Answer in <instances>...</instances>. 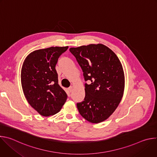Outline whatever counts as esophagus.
Masks as SVG:
<instances>
[{
    "instance_id": "34e87169",
    "label": "esophagus",
    "mask_w": 157,
    "mask_h": 157,
    "mask_svg": "<svg viewBox=\"0 0 157 157\" xmlns=\"http://www.w3.org/2000/svg\"><path fill=\"white\" fill-rule=\"evenodd\" d=\"M73 86H70V87L68 88V90H69V91H70V93H71V92L73 91Z\"/></svg>"
}]
</instances>
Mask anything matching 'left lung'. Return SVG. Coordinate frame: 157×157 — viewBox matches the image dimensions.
Here are the masks:
<instances>
[{"label":"left lung","instance_id":"left-lung-1","mask_svg":"<svg viewBox=\"0 0 157 157\" xmlns=\"http://www.w3.org/2000/svg\"><path fill=\"white\" fill-rule=\"evenodd\" d=\"M83 72L85 98L77 103L79 114L91 123H99L112 115L124 94L125 78L117 55L102 44L70 48Z\"/></svg>","mask_w":157,"mask_h":157}]
</instances>
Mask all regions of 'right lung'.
<instances>
[{
  "label": "right lung",
  "instance_id": "right-lung-1",
  "mask_svg": "<svg viewBox=\"0 0 157 157\" xmlns=\"http://www.w3.org/2000/svg\"><path fill=\"white\" fill-rule=\"evenodd\" d=\"M68 47L35 50L25 58L21 70V83L30 105L43 116L54 115L67 99L58 84L55 66L60 55Z\"/></svg>",
  "mask_w": 157,
  "mask_h": 157
}]
</instances>
